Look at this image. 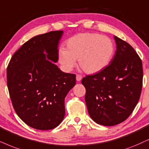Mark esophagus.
<instances>
[{
  "mask_svg": "<svg viewBox=\"0 0 149 149\" xmlns=\"http://www.w3.org/2000/svg\"><path fill=\"white\" fill-rule=\"evenodd\" d=\"M82 77L81 75H79V74H77L76 75V80L78 81V82H79V81H80L81 80H82Z\"/></svg>",
  "mask_w": 149,
  "mask_h": 149,
  "instance_id": "34e87169",
  "label": "esophagus"
}]
</instances>
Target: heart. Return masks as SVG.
Instances as JSON below:
<instances>
[{
  "instance_id": "heart-1",
  "label": "heart",
  "mask_w": 149,
  "mask_h": 149,
  "mask_svg": "<svg viewBox=\"0 0 149 149\" xmlns=\"http://www.w3.org/2000/svg\"><path fill=\"white\" fill-rule=\"evenodd\" d=\"M67 49L61 47L58 61L62 68L70 71L76 60L84 72L93 74L106 68L111 61L115 45L109 37L97 33H82L73 36L66 42Z\"/></svg>"
}]
</instances>
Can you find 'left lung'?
Instances as JSON below:
<instances>
[{
	"mask_svg": "<svg viewBox=\"0 0 149 149\" xmlns=\"http://www.w3.org/2000/svg\"><path fill=\"white\" fill-rule=\"evenodd\" d=\"M116 54L106 68L82 80L85 102L94 122L114 126L129 118L140 99L142 86V61L132 47L115 36Z\"/></svg>",
	"mask_w": 149,
	"mask_h": 149,
	"instance_id": "1",
	"label": "left lung"
}]
</instances>
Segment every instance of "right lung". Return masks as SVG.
I'll use <instances>...</instances> for the list:
<instances>
[{"label":"right lung","instance_id":"add662e5","mask_svg":"<svg viewBox=\"0 0 149 149\" xmlns=\"http://www.w3.org/2000/svg\"><path fill=\"white\" fill-rule=\"evenodd\" d=\"M63 31L33 37L15 52L7 69V87L15 111L28 126L56 128L65 114V98L76 84V75L62 71L58 44Z\"/></svg>","mask_w":149,"mask_h":149}]
</instances>
